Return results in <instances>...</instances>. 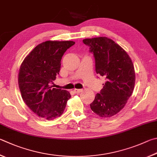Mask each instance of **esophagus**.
<instances>
[{"mask_svg": "<svg viewBox=\"0 0 157 157\" xmlns=\"http://www.w3.org/2000/svg\"><path fill=\"white\" fill-rule=\"evenodd\" d=\"M82 90H83L82 89H78V88H75V89L73 90L74 93H81Z\"/></svg>", "mask_w": 157, "mask_h": 157, "instance_id": "obj_1", "label": "esophagus"}]
</instances>
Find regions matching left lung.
<instances>
[{
	"label": "left lung",
	"instance_id": "8db88e82",
	"mask_svg": "<svg viewBox=\"0 0 157 157\" xmlns=\"http://www.w3.org/2000/svg\"><path fill=\"white\" fill-rule=\"evenodd\" d=\"M83 42L93 53L97 74L106 79L90 108L101 117H110L123 109L133 92L135 72L132 59L123 48L107 37L86 38Z\"/></svg>",
	"mask_w": 157,
	"mask_h": 157
}]
</instances>
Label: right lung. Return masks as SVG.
<instances>
[{"label": "right lung", "mask_w": 157, "mask_h": 157, "mask_svg": "<svg viewBox=\"0 0 157 157\" xmlns=\"http://www.w3.org/2000/svg\"><path fill=\"white\" fill-rule=\"evenodd\" d=\"M73 41L48 40L34 48L22 62L18 73V86L27 106L38 117L53 120L64 113L71 94L52 88L59 74L61 59Z\"/></svg>", "instance_id": "obj_1"}]
</instances>
